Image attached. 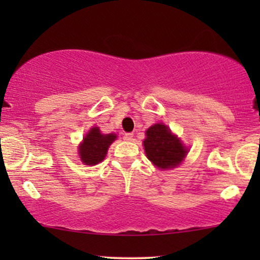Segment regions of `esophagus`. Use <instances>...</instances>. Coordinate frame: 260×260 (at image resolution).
Wrapping results in <instances>:
<instances>
[{
	"label": "esophagus",
	"instance_id": "obj_1",
	"mask_svg": "<svg viewBox=\"0 0 260 260\" xmlns=\"http://www.w3.org/2000/svg\"><path fill=\"white\" fill-rule=\"evenodd\" d=\"M123 139L127 140V142H131V140H133V133H126L123 136Z\"/></svg>",
	"mask_w": 260,
	"mask_h": 260
}]
</instances>
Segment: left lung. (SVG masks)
Masks as SVG:
<instances>
[{
    "label": "left lung",
    "instance_id": "obj_1",
    "mask_svg": "<svg viewBox=\"0 0 260 260\" xmlns=\"http://www.w3.org/2000/svg\"><path fill=\"white\" fill-rule=\"evenodd\" d=\"M144 150L148 159L160 169H174L184 159L187 149L165 124L156 123L148 128Z\"/></svg>",
    "mask_w": 260,
    "mask_h": 260
}]
</instances>
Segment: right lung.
<instances>
[{"instance_id": "1", "label": "right lung", "mask_w": 260, "mask_h": 260, "mask_svg": "<svg viewBox=\"0 0 260 260\" xmlns=\"http://www.w3.org/2000/svg\"><path fill=\"white\" fill-rule=\"evenodd\" d=\"M117 137L116 134H101L98 127H92L79 147L80 160L85 165H96L106 156L110 144Z\"/></svg>"}]
</instances>
